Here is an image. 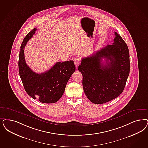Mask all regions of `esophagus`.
Instances as JSON below:
<instances>
[{"label": "esophagus", "instance_id": "1", "mask_svg": "<svg viewBox=\"0 0 148 148\" xmlns=\"http://www.w3.org/2000/svg\"><path fill=\"white\" fill-rule=\"evenodd\" d=\"M81 63V60L80 58H76L75 60H74V64H75V66L76 67H77L79 66V65Z\"/></svg>", "mask_w": 148, "mask_h": 148}]
</instances>
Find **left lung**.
Returning <instances> with one entry per match:
<instances>
[{
    "instance_id": "8db88e82",
    "label": "left lung",
    "mask_w": 148,
    "mask_h": 148,
    "mask_svg": "<svg viewBox=\"0 0 148 148\" xmlns=\"http://www.w3.org/2000/svg\"><path fill=\"white\" fill-rule=\"evenodd\" d=\"M112 45H108L91 56L82 58L78 66L82 75V86L88 99L103 104L123 92L130 74V53L121 36L115 32ZM105 58L107 62H102Z\"/></svg>"
}]
</instances>
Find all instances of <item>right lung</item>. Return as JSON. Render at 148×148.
<instances>
[{
	"label": "right lung",
	"instance_id": "right-lung-1",
	"mask_svg": "<svg viewBox=\"0 0 148 148\" xmlns=\"http://www.w3.org/2000/svg\"><path fill=\"white\" fill-rule=\"evenodd\" d=\"M36 28L29 32L21 46L18 70L26 92L33 99L44 103H53L61 98L69 79L75 71L73 61L58 62L49 71L37 74L26 64L24 48L35 34Z\"/></svg>",
	"mask_w": 148,
	"mask_h": 148
}]
</instances>
